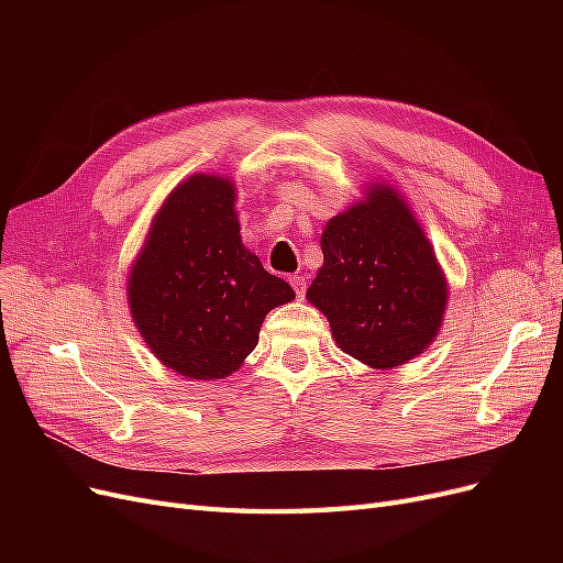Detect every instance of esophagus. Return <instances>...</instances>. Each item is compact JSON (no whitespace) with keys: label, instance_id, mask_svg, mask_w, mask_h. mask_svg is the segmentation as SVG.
I'll use <instances>...</instances> for the list:
<instances>
[{"label":"esophagus","instance_id":"esophagus-1","mask_svg":"<svg viewBox=\"0 0 563 563\" xmlns=\"http://www.w3.org/2000/svg\"><path fill=\"white\" fill-rule=\"evenodd\" d=\"M288 282H291L296 296L305 298V291H308V282H305V277L302 275H294V277H288Z\"/></svg>","mask_w":563,"mask_h":563}]
</instances>
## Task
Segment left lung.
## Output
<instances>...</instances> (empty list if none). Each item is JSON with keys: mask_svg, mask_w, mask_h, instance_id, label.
<instances>
[{"mask_svg": "<svg viewBox=\"0 0 563 563\" xmlns=\"http://www.w3.org/2000/svg\"><path fill=\"white\" fill-rule=\"evenodd\" d=\"M321 253L308 300L331 321L340 350L373 368H391L432 343L446 282L395 190L376 185L364 203L331 218Z\"/></svg>", "mask_w": 563, "mask_h": 563, "instance_id": "8db88e82", "label": "left lung"}]
</instances>
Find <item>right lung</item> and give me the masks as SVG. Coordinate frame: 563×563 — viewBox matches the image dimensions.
<instances>
[{"label": "right lung", "instance_id": "obj_1", "mask_svg": "<svg viewBox=\"0 0 563 563\" xmlns=\"http://www.w3.org/2000/svg\"><path fill=\"white\" fill-rule=\"evenodd\" d=\"M242 246L234 187L192 176L168 195L129 279L135 327L185 378H225L258 345L265 314L294 300Z\"/></svg>", "mask_w": 563, "mask_h": 563}]
</instances>
